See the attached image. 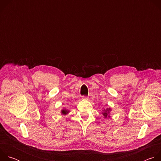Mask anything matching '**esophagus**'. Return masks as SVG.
Masks as SVG:
<instances>
[{"instance_id": "esophagus-1", "label": "esophagus", "mask_w": 161, "mask_h": 161, "mask_svg": "<svg viewBox=\"0 0 161 161\" xmlns=\"http://www.w3.org/2000/svg\"><path fill=\"white\" fill-rule=\"evenodd\" d=\"M82 99H83V101H87V100H88V97L83 96V97H82Z\"/></svg>"}]
</instances>
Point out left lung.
Listing matches in <instances>:
<instances>
[{"label": "left lung", "instance_id": "1", "mask_svg": "<svg viewBox=\"0 0 161 161\" xmlns=\"http://www.w3.org/2000/svg\"><path fill=\"white\" fill-rule=\"evenodd\" d=\"M111 108H107L106 109H104L103 110V112H102V114L104 116V119H109L110 118V112L111 111Z\"/></svg>", "mask_w": 161, "mask_h": 161}]
</instances>
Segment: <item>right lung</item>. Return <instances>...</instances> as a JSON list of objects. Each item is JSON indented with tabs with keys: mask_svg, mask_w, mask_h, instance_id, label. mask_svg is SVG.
<instances>
[{
	"mask_svg": "<svg viewBox=\"0 0 161 161\" xmlns=\"http://www.w3.org/2000/svg\"><path fill=\"white\" fill-rule=\"evenodd\" d=\"M60 111H61V114H62V115H66V114H67L69 113L70 112L69 110H68L67 109H65V108H62Z\"/></svg>",
	"mask_w": 161,
	"mask_h": 161,
	"instance_id": "obj_1",
	"label": "right lung"
}]
</instances>
